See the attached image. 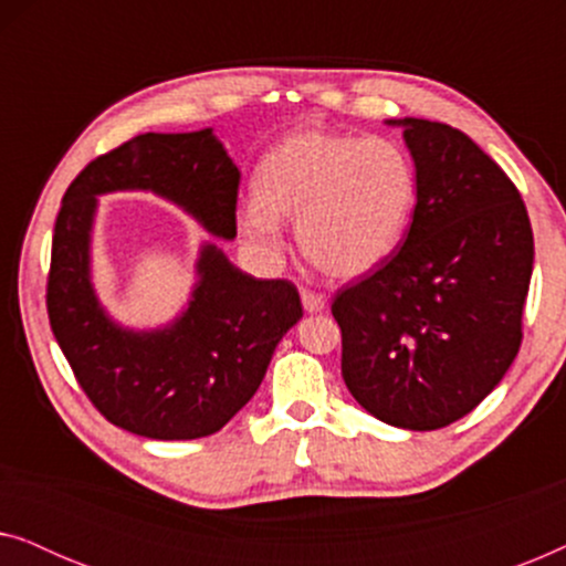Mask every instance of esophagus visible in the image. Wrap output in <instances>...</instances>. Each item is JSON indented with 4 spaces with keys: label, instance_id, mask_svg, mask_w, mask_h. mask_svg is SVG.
<instances>
[{
    "label": "esophagus",
    "instance_id": "34e87169",
    "mask_svg": "<svg viewBox=\"0 0 566 566\" xmlns=\"http://www.w3.org/2000/svg\"><path fill=\"white\" fill-rule=\"evenodd\" d=\"M301 304H304L308 314H314V312H324V308H327V298H324L322 293H316V291L301 289Z\"/></svg>",
    "mask_w": 566,
    "mask_h": 566
}]
</instances>
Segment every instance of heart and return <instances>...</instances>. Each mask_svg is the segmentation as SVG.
<instances>
[{
	"label": "heart",
	"mask_w": 566,
	"mask_h": 566,
	"mask_svg": "<svg viewBox=\"0 0 566 566\" xmlns=\"http://www.w3.org/2000/svg\"><path fill=\"white\" fill-rule=\"evenodd\" d=\"M415 196V167L399 144L306 128L260 159L258 200L239 216V227L254 247L275 252L283 242L277 219H296V242L308 265L353 281L397 250Z\"/></svg>",
	"instance_id": "1"
}]
</instances>
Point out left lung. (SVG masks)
Here are the masks:
<instances>
[{
	"label": "left lung",
	"instance_id": "1",
	"mask_svg": "<svg viewBox=\"0 0 566 566\" xmlns=\"http://www.w3.org/2000/svg\"><path fill=\"white\" fill-rule=\"evenodd\" d=\"M405 126L417 203L405 242L337 291L343 378L394 428L438 430L502 381L523 343L533 229L513 180L463 130Z\"/></svg>",
	"mask_w": 566,
	"mask_h": 566
}]
</instances>
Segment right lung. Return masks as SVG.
Segmentation results:
<instances>
[{
  "label": "right lung",
  "instance_id": "add662e5",
  "mask_svg": "<svg viewBox=\"0 0 566 566\" xmlns=\"http://www.w3.org/2000/svg\"><path fill=\"white\" fill-rule=\"evenodd\" d=\"M239 172L211 128L144 134L92 159L61 200L45 308L76 384L107 422L154 440L221 430L254 397L275 345L304 308L291 281H258L206 244L200 281L172 327L130 332L111 322L90 283L95 196L151 190L216 237H237Z\"/></svg>",
  "mask_w": 566,
  "mask_h": 566
}]
</instances>
